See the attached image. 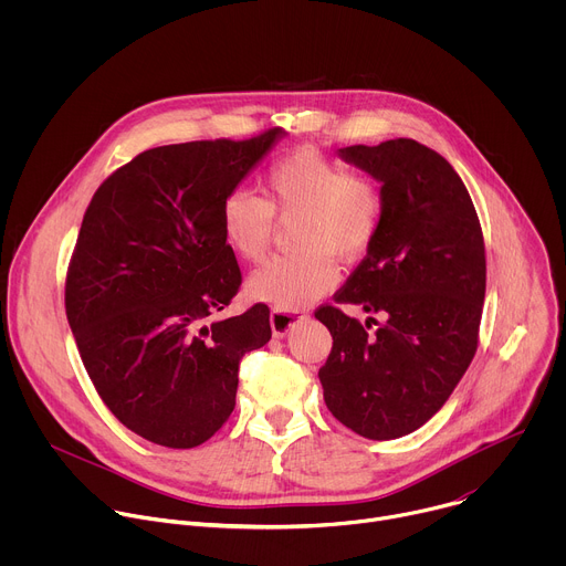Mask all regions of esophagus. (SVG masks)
Returning <instances> with one entry per match:
<instances>
[{
	"mask_svg": "<svg viewBox=\"0 0 566 566\" xmlns=\"http://www.w3.org/2000/svg\"><path fill=\"white\" fill-rule=\"evenodd\" d=\"M271 332L275 338H284L289 336L291 329H295L297 325L306 319L304 311H273L271 313Z\"/></svg>",
	"mask_w": 566,
	"mask_h": 566,
	"instance_id": "obj_1",
	"label": "esophagus"
}]
</instances>
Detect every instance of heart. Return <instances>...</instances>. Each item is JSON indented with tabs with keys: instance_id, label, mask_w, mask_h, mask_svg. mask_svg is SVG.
Segmentation results:
<instances>
[{
	"instance_id": "heart-1",
	"label": "heart",
	"mask_w": 566,
	"mask_h": 566,
	"mask_svg": "<svg viewBox=\"0 0 566 566\" xmlns=\"http://www.w3.org/2000/svg\"><path fill=\"white\" fill-rule=\"evenodd\" d=\"M269 199L251 190L228 192L219 210L226 247L244 262L271 249L277 219L297 217L291 255L275 258L247 280V295L277 311L327 295L338 282V260L358 262L371 249L382 221L378 188L315 147H297L269 170Z\"/></svg>"
}]
</instances>
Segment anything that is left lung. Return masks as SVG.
<instances>
[{
    "label": "left lung",
    "mask_w": 566,
    "mask_h": 566,
    "mask_svg": "<svg viewBox=\"0 0 566 566\" xmlns=\"http://www.w3.org/2000/svg\"><path fill=\"white\" fill-rule=\"evenodd\" d=\"M338 156L380 184L382 221L336 302L378 313L382 325L367 332L336 306L317 308L334 338L317 376L343 426L374 441L398 439L443 408L476 352L483 234L461 177L434 149L394 138Z\"/></svg>",
    "instance_id": "1"
}]
</instances>
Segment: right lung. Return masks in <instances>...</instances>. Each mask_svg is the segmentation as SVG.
Segmentation results:
<instances>
[{
  "label": "right lung",
  "instance_id": "obj_1",
  "mask_svg": "<svg viewBox=\"0 0 566 566\" xmlns=\"http://www.w3.org/2000/svg\"><path fill=\"white\" fill-rule=\"evenodd\" d=\"M286 132L138 154L94 195L66 275V319L112 415L166 448L208 441L234 410L239 360L269 308L214 319L241 284L219 210Z\"/></svg>",
  "mask_w": 566,
  "mask_h": 566
}]
</instances>
